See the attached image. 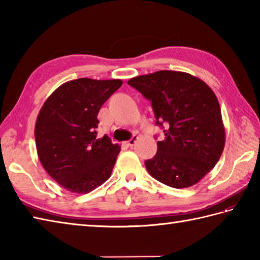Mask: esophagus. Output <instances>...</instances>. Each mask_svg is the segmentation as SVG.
I'll return each instance as SVG.
<instances>
[{
    "label": "esophagus",
    "mask_w": 260,
    "mask_h": 260,
    "mask_svg": "<svg viewBox=\"0 0 260 260\" xmlns=\"http://www.w3.org/2000/svg\"><path fill=\"white\" fill-rule=\"evenodd\" d=\"M137 140H139V137H137V136H135V135H134L133 137H132V139H131L129 141H127V142H126L127 146H131V147H133V146L136 144Z\"/></svg>",
    "instance_id": "esophagus-1"
}]
</instances>
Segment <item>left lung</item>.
Instances as JSON below:
<instances>
[{
  "mask_svg": "<svg viewBox=\"0 0 260 260\" xmlns=\"http://www.w3.org/2000/svg\"><path fill=\"white\" fill-rule=\"evenodd\" d=\"M152 102L165 126L155 156L145 161L154 179L182 189L197 184L223 152L225 132L217 96L206 82L182 71L161 70L127 81Z\"/></svg>",
  "mask_w": 260,
  "mask_h": 260,
  "instance_id": "1",
  "label": "left lung"
}]
</instances>
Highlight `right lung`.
<instances>
[{"instance_id":"add662e5","label":"right lung","mask_w":260,"mask_h":260,"mask_svg":"<svg viewBox=\"0 0 260 260\" xmlns=\"http://www.w3.org/2000/svg\"><path fill=\"white\" fill-rule=\"evenodd\" d=\"M121 84L119 79L90 78L64 82L39 112L35 128L39 159L70 192L89 193L112 174L120 146L106 135L97 139V115Z\"/></svg>"}]
</instances>
